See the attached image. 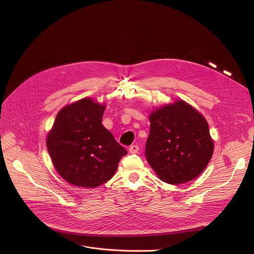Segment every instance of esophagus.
<instances>
[{"mask_svg":"<svg viewBox=\"0 0 254 254\" xmlns=\"http://www.w3.org/2000/svg\"><path fill=\"white\" fill-rule=\"evenodd\" d=\"M138 150H139V148H138L137 144H131V146L128 149V152L130 154H136L138 152Z\"/></svg>","mask_w":254,"mask_h":254,"instance_id":"1","label":"esophagus"}]
</instances>
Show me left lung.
<instances>
[{
    "mask_svg": "<svg viewBox=\"0 0 254 254\" xmlns=\"http://www.w3.org/2000/svg\"><path fill=\"white\" fill-rule=\"evenodd\" d=\"M147 161L168 184H182L198 177L213 155L209 127L194 107L183 100L162 106L150 117Z\"/></svg>",
    "mask_w": 254,
    "mask_h": 254,
    "instance_id": "8db88e82",
    "label": "left lung"
}]
</instances>
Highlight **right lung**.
<instances>
[{"label":"right lung","instance_id":"obj_1","mask_svg":"<svg viewBox=\"0 0 254 254\" xmlns=\"http://www.w3.org/2000/svg\"><path fill=\"white\" fill-rule=\"evenodd\" d=\"M105 105L83 98L63 107L47 136V149L68 183L95 188L111 180L127 150L102 125Z\"/></svg>","mask_w":254,"mask_h":254}]
</instances>
